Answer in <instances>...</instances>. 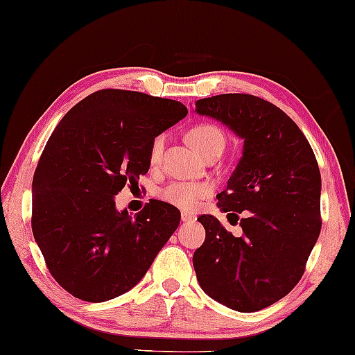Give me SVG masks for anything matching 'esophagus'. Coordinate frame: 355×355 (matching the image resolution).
Segmentation results:
<instances>
[{
  "label": "esophagus",
  "instance_id": "34e87169",
  "mask_svg": "<svg viewBox=\"0 0 355 355\" xmlns=\"http://www.w3.org/2000/svg\"><path fill=\"white\" fill-rule=\"evenodd\" d=\"M181 220L184 223H191V222H194L196 217L192 214H181Z\"/></svg>",
  "mask_w": 355,
  "mask_h": 355
}]
</instances>
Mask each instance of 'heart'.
<instances>
[{
    "mask_svg": "<svg viewBox=\"0 0 355 355\" xmlns=\"http://www.w3.org/2000/svg\"><path fill=\"white\" fill-rule=\"evenodd\" d=\"M189 141L194 148L202 155H207L211 150H222L225 148V135L217 125H211V123H199V125L192 127L189 132ZM164 144H166V137L158 135L153 138L150 145L148 151V159L150 164H156L161 161L164 151ZM210 196V186L204 182H171L166 187H163L159 191V197L166 204H171L178 209L191 211L197 209V205L200 204V200H204L205 197Z\"/></svg>",
    "mask_w": 355,
    "mask_h": 355,
    "instance_id": "1",
    "label": "heart"
}]
</instances>
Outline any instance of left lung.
I'll return each instance as SVG.
<instances>
[{"label": "left lung", "mask_w": 355, "mask_h": 355, "mask_svg": "<svg viewBox=\"0 0 355 355\" xmlns=\"http://www.w3.org/2000/svg\"><path fill=\"white\" fill-rule=\"evenodd\" d=\"M196 112L217 119L245 141L227 189L217 196L243 234L233 236L218 218L200 215L205 241L192 257L197 280L232 310H262L298 284L320 236L318 163L297 123L269 101L218 94L197 101Z\"/></svg>", "instance_id": "1"}]
</instances>
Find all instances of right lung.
Returning a JSON list of instances; mask_svg holds the SVG:
<instances>
[{
  "label": "right lung",
  "instance_id": "add662e5",
  "mask_svg": "<svg viewBox=\"0 0 355 355\" xmlns=\"http://www.w3.org/2000/svg\"><path fill=\"white\" fill-rule=\"evenodd\" d=\"M186 116L178 101L101 89L50 135L32 181V233L73 297L99 303L128 292L176 232V207L151 199L132 218L114 196L148 173L153 138Z\"/></svg>",
  "mask_w": 355,
  "mask_h": 355
}]
</instances>
